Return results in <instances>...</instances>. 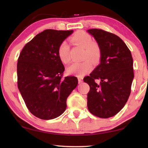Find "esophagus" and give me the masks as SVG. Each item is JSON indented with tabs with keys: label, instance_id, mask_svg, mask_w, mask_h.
Instances as JSON below:
<instances>
[{
	"label": "esophagus",
	"instance_id": "esophagus-1",
	"mask_svg": "<svg viewBox=\"0 0 148 148\" xmlns=\"http://www.w3.org/2000/svg\"><path fill=\"white\" fill-rule=\"evenodd\" d=\"M78 82H79V83L83 82V79L82 78V77H78Z\"/></svg>",
	"mask_w": 148,
	"mask_h": 148
}]
</instances>
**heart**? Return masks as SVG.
<instances>
[{"instance_id": "obj_1", "label": "heart", "mask_w": 148, "mask_h": 148, "mask_svg": "<svg viewBox=\"0 0 148 148\" xmlns=\"http://www.w3.org/2000/svg\"><path fill=\"white\" fill-rule=\"evenodd\" d=\"M71 41L76 46L83 48L82 62L73 63L66 69L68 74L82 77L91 71L92 64L96 65L101 60V50L97 42L92 41V37L84 31H77L71 37ZM70 48L66 42H62L58 48V56L64 64L70 61Z\"/></svg>"}]
</instances>
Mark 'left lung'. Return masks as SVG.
Returning a JSON list of instances; mask_svg holds the SVG:
<instances>
[{"label":"left lung","mask_w":148,"mask_h":148,"mask_svg":"<svg viewBox=\"0 0 148 148\" xmlns=\"http://www.w3.org/2000/svg\"><path fill=\"white\" fill-rule=\"evenodd\" d=\"M88 33L100 45V65L83 79L90 87L87 107L95 116L107 119L116 115L127 102L134 78L133 61L130 50L119 36L101 29ZM95 79H100V84Z\"/></svg>","instance_id":"obj_1"}]
</instances>
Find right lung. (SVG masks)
Here are the masks:
<instances>
[{"instance_id": "add662e5", "label": "right lung", "mask_w": 148, "mask_h": 148, "mask_svg": "<svg viewBox=\"0 0 148 148\" xmlns=\"http://www.w3.org/2000/svg\"><path fill=\"white\" fill-rule=\"evenodd\" d=\"M73 30L45 29L21 51L17 63V85L28 110L42 120L56 119L66 107V99L77 87L75 76L61 78L65 67L58 48Z\"/></svg>"}]
</instances>
